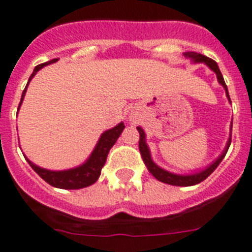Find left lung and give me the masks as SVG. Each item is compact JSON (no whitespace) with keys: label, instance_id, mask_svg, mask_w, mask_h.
I'll return each instance as SVG.
<instances>
[{"label":"left lung","instance_id":"obj_1","mask_svg":"<svg viewBox=\"0 0 252 252\" xmlns=\"http://www.w3.org/2000/svg\"><path fill=\"white\" fill-rule=\"evenodd\" d=\"M184 56L188 57V59H191L192 61H195V63H204L205 65H208L209 68L216 73V76H217V80L223 86L225 91H226V96L229 99V102L230 100V96H229V91H227V86L225 84V81H223V77L220 72V68L217 63L215 60H212L209 57L204 56L201 53H196V52H186L184 53ZM137 130L138 133H140V141H138V148H140V153H141V157H142V161L146 165L149 172L152 175L156 178L157 180L162 182V183H166V184H171V186H180V187H188V186H195V184H199L200 182H203L208 178V176L211 175L212 172L215 171L217 166L221 163V161L223 159V157L226 156L227 153V149H229V146L231 144V134L229 140H227V144L225 146V150L222 152V154L217 159H216L213 163L208 166L207 168H204L201 171L196 172V174H189V175H179V174H172V172H168L163 168H161L159 166H157L156 163L153 162L152 159V156H150V150L146 145V140H145V132L142 129L141 126H137Z\"/></svg>","mask_w":252,"mask_h":252}]
</instances>
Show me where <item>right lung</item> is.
Returning <instances> with one entry per match:
<instances>
[{
	"instance_id": "right-lung-1",
	"label": "right lung",
	"mask_w": 252,
	"mask_h": 252,
	"mask_svg": "<svg viewBox=\"0 0 252 252\" xmlns=\"http://www.w3.org/2000/svg\"><path fill=\"white\" fill-rule=\"evenodd\" d=\"M57 59H53V60L48 61V63H44V64H40L35 66L32 74L30 76V80L27 82V86H29L30 81L35 74H36L39 70H40L43 66L45 65L52 64V63H56ZM27 86L22 93L21 103L18 106V110L22 104V100L25 98L26 90H27ZM126 128V126L123 123H119L118 126L111 128V129L106 130L104 133H102L100 138H99L98 144L93 150V153L89 157L85 163H82L78 167L69 168V170H63V171H51V170H45V168H41L39 166L33 165L32 162L27 159L29 165L33 168V171L36 172L37 175L40 176L41 179H44L48 184H51L52 187L56 188H63V189H80V188L89 187L91 184H94L96 180H98L99 175H100V171H102V167L106 163L107 156H108V152L112 146L115 145V142L119 138V136L122 134L123 129Z\"/></svg>"
}]
</instances>
